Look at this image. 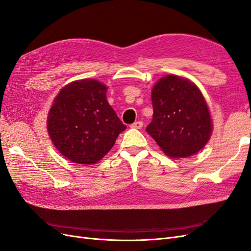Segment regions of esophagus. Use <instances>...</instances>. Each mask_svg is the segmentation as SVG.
<instances>
[{
    "instance_id": "1",
    "label": "esophagus",
    "mask_w": 251,
    "mask_h": 251,
    "mask_svg": "<svg viewBox=\"0 0 251 251\" xmlns=\"http://www.w3.org/2000/svg\"><path fill=\"white\" fill-rule=\"evenodd\" d=\"M142 126H143L142 121H135L134 124L131 125V127H133V128H141Z\"/></svg>"
}]
</instances>
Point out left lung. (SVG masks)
<instances>
[{
  "label": "left lung",
  "instance_id": "left-lung-1",
  "mask_svg": "<svg viewBox=\"0 0 251 251\" xmlns=\"http://www.w3.org/2000/svg\"><path fill=\"white\" fill-rule=\"evenodd\" d=\"M154 114L147 133L172 158L189 157L210 138V114L200 90L186 78L166 75L151 90Z\"/></svg>",
  "mask_w": 251,
  "mask_h": 251
}]
</instances>
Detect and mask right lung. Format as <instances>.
<instances>
[{"label":"right lung","mask_w":251,"mask_h":251,"mask_svg":"<svg viewBox=\"0 0 251 251\" xmlns=\"http://www.w3.org/2000/svg\"><path fill=\"white\" fill-rule=\"evenodd\" d=\"M107 87L80 79L64 87L48 114L47 128L57 151L78 164H94L126 126L107 100Z\"/></svg>","instance_id":"obj_1"}]
</instances>
